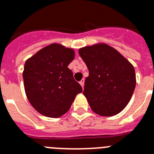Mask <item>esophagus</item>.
Wrapping results in <instances>:
<instances>
[{
	"label": "esophagus",
	"instance_id": "esophagus-1",
	"mask_svg": "<svg viewBox=\"0 0 154 154\" xmlns=\"http://www.w3.org/2000/svg\"><path fill=\"white\" fill-rule=\"evenodd\" d=\"M80 85H81V87L84 88V85H85V79H82L80 81Z\"/></svg>",
	"mask_w": 154,
	"mask_h": 154
}]
</instances>
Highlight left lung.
I'll return each instance as SVG.
<instances>
[{"mask_svg": "<svg viewBox=\"0 0 154 154\" xmlns=\"http://www.w3.org/2000/svg\"><path fill=\"white\" fill-rule=\"evenodd\" d=\"M87 66L83 94L95 113L111 117L125 109L136 85L134 66L121 53L99 43L79 49Z\"/></svg>", "mask_w": 154, "mask_h": 154, "instance_id": "1", "label": "left lung"}]
</instances>
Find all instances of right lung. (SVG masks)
<instances>
[{
	"label": "right lung",
	"mask_w": 154,
	"mask_h": 154,
	"mask_svg": "<svg viewBox=\"0 0 154 154\" xmlns=\"http://www.w3.org/2000/svg\"><path fill=\"white\" fill-rule=\"evenodd\" d=\"M74 56L73 49L55 43L26 61L23 73L26 95L41 114L52 118L61 117L82 91L68 68Z\"/></svg>",
	"instance_id": "1"
}]
</instances>
